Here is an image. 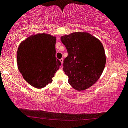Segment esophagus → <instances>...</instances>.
Segmentation results:
<instances>
[{"label": "esophagus", "instance_id": "esophagus-1", "mask_svg": "<svg viewBox=\"0 0 128 128\" xmlns=\"http://www.w3.org/2000/svg\"><path fill=\"white\" fill-rule=\"evenodd\" d=\"M60 61L61 62V64H63V62H64V59L63 58H61V59H60Z\"/></svg>", "mask_w": 128, "mask_h": 128}]
</instances>
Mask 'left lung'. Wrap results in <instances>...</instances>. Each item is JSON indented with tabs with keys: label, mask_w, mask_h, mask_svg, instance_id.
Listing matches in <instances>:
<instances>
[{
	"label": "left lung",
	"mask_w": 128,
	"mask_h": 128,
	"mask_svg": "<svg viewBox=\"0 0 128 128\" xmlns=\"http://www.w3.org/2000/svg\"><path fill=\"white\" fill-rule=\"evenodd\" d=\"M68 53L64 60V71L73 88L82 90L99 79L106 64L103 45L89 33L77 32L60 38Z\"/></svg>",
	"instance_id": "8db88e82"
}]
</instances>
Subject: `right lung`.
Listing matches in <instances>:
<instances>
[{
  "label": "right lung",
  "instance_id": "1",
  "mask_svg": "<svg viewBox=\"0 0 128 128\" xmlns=\"http://www.w3.org/2000/svg\"><path fill=\"white\" fill-rule=\"evenodd\" d=\"M56 39L44 33L32 35L18 48V70L24 79L35 88L40 89L51 83L61 64L56 57Z\"/></svg>",
  "mask_w": 128,
  "mask_h": 128
}]
</instances>
